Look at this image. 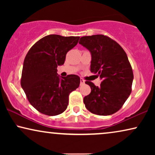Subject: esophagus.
Masks as SVG:
<instances>
[{"mask_svg": "<svg viewBox=\"0 0 155 155\" xmlns=\"http://www.w3.org/2000/svg\"><path fill=\"white\" fill-rule=\"evenodd\" d=\"M84 84V79H82V78H80V85H82V84Z\"/></svg>", "mask_w": 155, "mask_h": 155, "instance_id": "esophagus-1", "label": "esophagus"}]
</instances>
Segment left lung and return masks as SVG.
<instances>
[{
  "label": "left lung",
  "mask_w": 155,
  "mask_h": 155,
  "mask_svg": "<svg viewBox=\"0 0 155 155\" xmlns=\"http://www.w3.org/2000/svg\"><path fill=\"white\" fill-rule=\"evenodd\" d=\"M79 44L91 52L90 71L101 79L99 87L85 82L91 87L90 94L84 97L85 107L97 115H111L132 91L133 73L128 56L117 42L103 35L82 37Z\"/></svg>",
  "instance_id": "left-lung-1"
}]
</instances>
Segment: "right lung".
<instances>
[{"label": "right lung", "instance_id": "add662e5", "mask_svg": "<svg viewBox=\"0 0 155 155\" xmlns=\"http://www.w3.org/2000/svg\"><path fill=\"white\" fill-rule=\"evenodd\" d=\"M80 37L50 35L41 38L25 56L20 83L29 102L40 113L56 116L68 105L69 94L80 85V78L68 75L60 78L58 65H63Z\"/></svg>", "mask_w": 155, "mask_h": 155}]
</instances>
